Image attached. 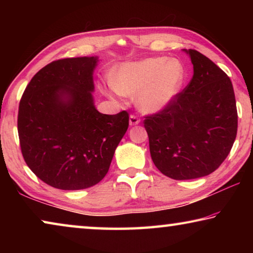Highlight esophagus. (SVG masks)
Returning a JSON list of instances; mask_svg holds the SVG:
<instances>
[{
    "mask_svg": "<svg viewBox=\"0 0 253 253\" xmlns=\"http://www.w3.org/2000/svg\"><path fill=\"white\" fill-rule=\"evenodd\" d=\"M140 123V119L135 116V115H130L129 116V125L130 126H135V125H138V124Z\"/></svg>",
    "mask_w": 253,
    "mask_h": 253,
    "instance_id": "obj_1",
    "label": "esophagus"
}]
</instances>
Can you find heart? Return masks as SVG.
<instances>
[{
	"instance_id": "1",
	"label": "heart",
	"mask_w": 253,
	"mask_h": 253,
	"mask_svg": "<svg viewBox=\"0 0 253 253\" xmlns=\"http://www.w3.org/2000/svg\"><path fill=\"white\" fill-rule=\"evenodd\" d=\"M184 79L185 70L179 60L155 57L123 63L114 70L110 83L113 90L119 95H137L139 109L158 113L177 96ZM104 91L111 95L107 89Z\"/></svg>"
}]
</instances>
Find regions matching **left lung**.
I'll return each instance as SVG.
<instances>
[{"label": "left lung", "mask_w": 253, "mask_h": 253, "mask_svg": "<svg viewBox=\"0 0 253 253\" xmlns=\"http://www.w3.org/2000/svg\"><path fill=\"white\" fill-rule=\"evenodd\" d=\"M185 52L193 63L191 81L165 109L144 121L154 164L173 179L199 178L219 169L238 130L228 75L199 51Z\"/></svg>", "instance_id": "1"}]
</instances>
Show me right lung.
I'll use <instances>...</instances> for the list:
<instances>
[{"label": "right lung", "instance_id": "right-lung-1", "mask_svg": "<svg viewBox=\"0 0 253 253\" xmlns=\"http://www.w3.org/2000/svg\"><path fill=\"white\" fill-rule=\"evenodd\" d=\"M97 57L52 61L34 75L20 100L18 132L30 169L66 191L96 185L109 169L129 115L100 114L93 105Z\"/></svg>", "mask_w": 253, "mask_h": 253}]
</instances>
